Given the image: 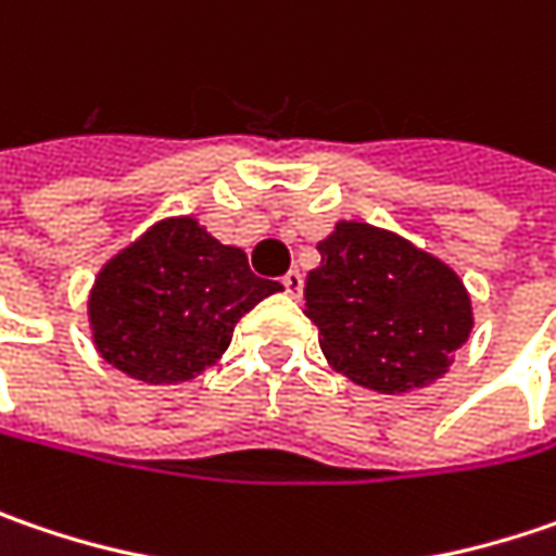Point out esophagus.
Segmentation results:
<instances>
[{"instance_id":"1","label":"esophagus","mask_w":556,"mask_h":556,"mask_svg":"<svg viewBox=\"0 0 556 556\" xmlns=\"http://www.w3.org/2000/svg\"><path fill=\"white\" fill-rule=\"evenodd\" d=\"M281 285H285V293H288V296H300V293H303V275H300V271H288V275L281 278Z\"/></svg>"}]
</instances>
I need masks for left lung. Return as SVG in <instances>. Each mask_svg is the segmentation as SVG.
Segmentation results:
<instances>
[{
    "instance_id": "obj_1",
    "label": "left lung",
    "mask_w": 556,
    "mask_h": 556,
    "mask_svg": "<svg viewBox=\"0 0 556 556\" xmlns=\"http://www.w3.org/2000/svg\"><path fill=\"white\" fill-rule=\"evenodd\" d=\"M306 278V316L328 363L381 394L426 388L447 372L472 331L457 275L372 225L341 222Z\"/></svg>"
}]
</instances>
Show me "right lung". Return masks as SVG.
<instances>
[{
    "mask_svg": "<svg viewBox=\"0 0 556 556\" xmlns=\"http://www.w3.org/2000/svg\"><path fill=\"white\" fill-rule=\"evenodd\" d=\"M278 281L256 278L247 253L193 218L155 225L99 271L90 296L93 341L105 363L147 384H175L212 366L235 325Z\"/></svg>",
    "mask_w": 556,
    "mask_h": 556,
    "instance_id": "right-lung-1",
    "label": "right lung"
}]
</instances>
